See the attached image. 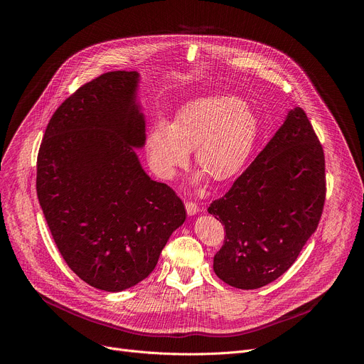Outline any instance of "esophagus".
I'll use <instances>...</instances> for the list:
<instances>
[{"mask_svg": "<svg viewBox=\"0 0 364 364\" xmlns=\"http://www.w3.org/2000/svg\"><path fill=\"white\" fill-rule=\"evenodd\" d=\"M184 204H186V210H187V215H188V216H196V215L200 212L198 205H197L196 203H193V201H186Z\"/></svg>", "mask_w": 364, "mask_h": 364, "instance_id": "obj_1", "label": "esophagus"}]
</instances>
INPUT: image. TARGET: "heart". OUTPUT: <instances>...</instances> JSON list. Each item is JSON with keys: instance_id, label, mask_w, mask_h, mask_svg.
Segmentation results:
<instances>
[{"instance_id": "1", "label": "heart", "mask_w": 364, "mask_h": 364, "mask_svg": "<svg viewBox=\"0 0 364 364\" xmlns=\"http://www.w3.org/2000/svg\"><path fill=\"white\" fill-rule=\"evenodd\" d=\"M259 119L246 102L232 95L197 97L178 111L174 122L160 118L146 138L148 157L154 171L171 177L188 160L216 181L236 176L253 151L259 136ZM204 173L194 178L200 183Z\"/></svg>"}]
</instances>
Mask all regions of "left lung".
I'll return each instance as SVG.
<instances>
[{"instance_id":"1","label":"left lung","mask_w":364,"mask_h":364,"mask_svg":"<svg viewBox=\"0 0 364 364\" xmlns=\"http://www.w3.org/2000/svg\"><path fill=\"white\" fill-rule=\"evenodd\" d=\"M326 200L323 146L299 107L207 212L225 225L213 269L239 289L285 274L318 226Z\"/></svg>"}]
</instances>
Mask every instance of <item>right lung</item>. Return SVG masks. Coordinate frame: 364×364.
I'll list each match as a JSON object with an SVG mask.
<instances>
[{
  "label": "right lung",
  "mask_w": 364,
  "mask_h": 364,
  "mask_svg": "<svg viewBox=\"0 0 364 364\" xmlns=\"http://www.w3.org/2000/svg\"><path fill=\"white\" fill-rule=\"evenodd\" d=\"M138 72L79 87L51 117L37 157V197L69 268L93 288L121 292L145 279L186 220L177 194L144 171Z\"/></svg>",
  "instance_id": "right-lung-1"
}]
</instances>
